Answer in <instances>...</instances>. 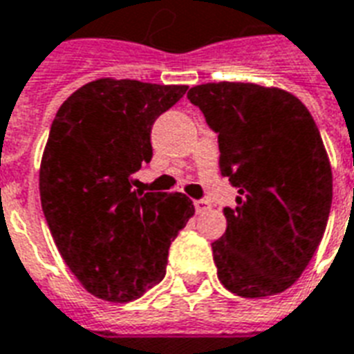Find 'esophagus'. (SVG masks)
Listing matches in <instances>:
<instances>
[{"instance_id": "obj_1", "label": "esophagus", "mask_w": 354, "mask_h": 354, "mask_svg": "<svg viewBox=\"0 0 354 354\" xmlns=\"http://www.w3.org/2000/svg\"><path fill=\"white\" fill-rule=\"evenodd\" d=\"M193 204H195L196 213H204L207 207H209V202H207V201H195Z\"/></svg>"}]
</instances>
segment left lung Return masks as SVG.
Returning <instances> with one entry per match:
<instances>
[{"label":"left lung","mask_w":354,"mask_h":354,"mask_svg":"<svg viewBox=\"0 0 354 354\" xmlns=\"http://www.w3.org/2000/svg\"><path fill=\"white\" fill-rule=\"evenodd\" d=\"M219 133V169L237 187L226 232L212 243L217 277L245 299L279 295L319 247L333 202V169L306 105L279 87L219 81L191 87Z\"/></svg>","instance_id":"1"}]
</instances>
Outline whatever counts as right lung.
<instances>
[{
  "label": "right lung",
  "instance_id": "1",
  "mask_svg": "<svg viewBox=\"0 0 354 354\" xmlns=\"http://www.w3.org/2000/svg\"><path fill=\"white\" fill-rule=\"evenodd\" d=\"M187 85L100 77L64 100L40 159L42 212L64 263L102 301L128 303L165 277L169 247L195 215L183 193H142L153 120Z\"/></svg>",
  "mask_w": 354,
  "mask_h": 354
}]
</instances>
